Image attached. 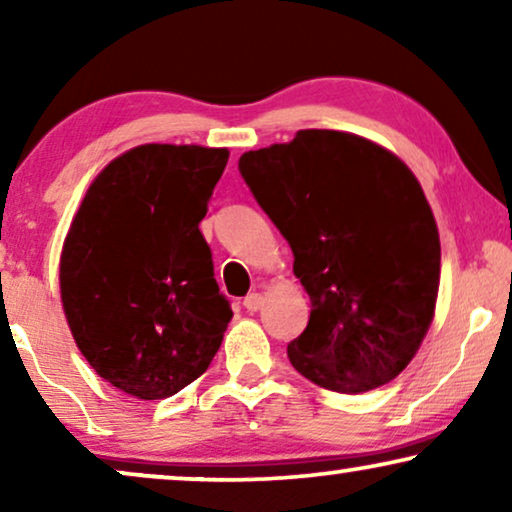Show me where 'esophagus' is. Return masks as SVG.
I'll return each instance as SVG.
<instances>
[{"mask_svg":"<svg viewBox=\"0 0 512 512\" xmlns=\"http://www.w3.org/2000/svg\"><path fill=\"white\" fill-rule=\"evenodd\" d=\"M244 310L247 312H258L263 307V296L261 293H249L247 298H244Z\"/></svg>","mask_w":512,"mask_h":512,"instance_id":"34e87169","label":"esophagus"}]
</instances>
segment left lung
Returning <instances> with one entry per match:
<instances>
[{"label": "left lung", "instance_id": "left-lung-1", "mask_svg": "<svg viewBox=\"0 0 512 512\" xmlns=\"http://www.w3.org/2000/svg\"><path fill=\"white\" fill-rule=\"evenodd\" d=\"M240 174L289 242L312 303L286 347L293 368L340 394L394 380L429 331L440 282L438 226L415 174L338 130L242 153Z\"/></svg>", "mask_w": 512, "mask_h": 512}]
</instances>
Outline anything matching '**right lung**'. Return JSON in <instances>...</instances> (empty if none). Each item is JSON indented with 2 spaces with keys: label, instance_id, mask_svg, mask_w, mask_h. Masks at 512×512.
<instances>
[{
  "label": "right lung",
  "instance_id": "obj_1",
  "mask_svg": "<svg viewBox=\"0 0 512 512\" xmlns=\"http://www.w3.org/2000/svg\"><path fill=\"white\" fill-rule=\"evenodd\" d=\"M228 149L142 144L104 167L60 256L76 347L125 394L158 401L205 373L233 317L198 223Z\"/></svg>",
  "mask_w": 512,
  "mask_h": 512
}]
</instances>
